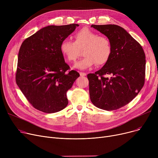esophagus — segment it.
<instances>
[{"label": "esophagus", "instance_id": "esophagus-1", "mask_svg": "<svg viewBox=\"0 0 158 158\" xmlns=\"http://www.w3.org/2000/svg\"><path fill=\"white\" fill-rule=\"evenodd\" d=\"M79 73H80V76L81 77H83V76H86V73H85V72H79Z\"/></svg>", "mask_w": 158, "mask_h": 158}]
</instances>
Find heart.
Masks as SVG:
<instances>
[{"mask_svg":"<svg viewBox=\"0 0 158 158\" xmlns=\"http://www.w3.org/2000/svg\"><path fill=\"white\" fill-rule=\"evenodd\" d=\"M74 41L64 39L60 44V52L66 60L72 62L77 59L79 49L84 48L83 58L76 62L73 68L86 70L97 63V65L106 64L111 57L112 45L110 39L98 36L97 32L88 28H83L73 35Z\"/></svg>","mask_w":158,"mask_h":158,"instance_id":"obj_1","label":"heart"}]
</instances>
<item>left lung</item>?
<instances>
[{
  "instance_id": "8db88e82",
  "label": "left lung",
  "mask_w": 158,
  "mask_h": 158,
  "mask_svg": "<svg viewBox=\"0 0 158 158\" xmlns=\"http://www.w3.org/2000/svg\"><path fill=\"white\" fill-rule=\"evenodd\" d=\"M108 38L112 53L100 70L88 74L90 100L98 108L112 111L129 103L144 85L145 55L137 41L117 25H92ZM106 74H111L110 78Z\"/></svg>"
}]
</instances>
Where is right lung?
Wrapping results in <instances>:
<instances>
[{
  "label": "right lung",
  "mask_w": 158,
  "mask_h": 158,
  "mask_svg": "<svg viewBox=\"0 0 158 158\" xmlns=\"http://www.w3.org/2000/svg\"><path fill=\"white\" fill-rule=\"evenodd\" d=\"M79 24L48 26L25 40L20 48L16 82L31 105L47 113L66 107V92L79 77L60 52V44Z\"/></svg>",
  "instance_id": "right-lung-1"
}]
</instances>
